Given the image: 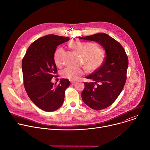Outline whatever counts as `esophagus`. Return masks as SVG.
<instances>
[{
  "mask_svg": "<svg viewBox=\"0 0 150 150\" xmlns=\"http://www.w3.org/2000/svg\"><path fill=\"white\" fill-rule=\"evenodd\" d=\"M76 83L75 81H72V80L71 81V84H74V83Z\"/></svg>",
  "mask_w": 150,
  "mask_h": 150,
  "instance_id": "1",
  "label": "esophagus"
}]
</instances>
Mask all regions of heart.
<instances>
[{"mask_svg":"<svg viewBox=\"0 0 150 150\" xmlns=\"http://www.w3.org/2000/svg\"><path fill=\"white\" fill-rule=\"evenodd\" d=\"M70 46L84 57V64L90 71L98 69L105 59V52L96 44L90 42L72 41ZM66 51L62 47L59 48L54 53V60L57 67L62 66L64 62ZM86 72L85 69L68 66L62 71V75L70 80H76Z\"/></svg>","mask_w":150,"mask_h":150,"instance_id":"b5f03b06","label":"heart"}]
</instances>
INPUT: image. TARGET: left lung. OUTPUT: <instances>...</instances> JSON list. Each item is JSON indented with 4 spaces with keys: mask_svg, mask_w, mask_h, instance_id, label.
Listing matches in <instances>:
<instances>
[{
    "mask_svg": "<svg viewBox=\"0 0 150 150\" xmlns=\"http://www.w3.org/2000/svg\"><path fill=\"white\" fill-rule=\"evenodd\" d=\"M79 38L97 42L105 50L103 64L86 77L91 82L84 83L85 87L81 93L83 102L90 108L95 110H103L115 102L123 89L127 78V56L122 46L106 33Z\"/></svg>",
    "mask_w": 150,
    "mask_h": 150,
    "instance_id": "obj_1",
    "label": "left lung"
}]
</instances>
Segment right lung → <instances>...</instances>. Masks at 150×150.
Returning <instances> with one entry per match:
<instances>
[{"instance_id": "obj_1", "label": "right lung", "mask_w": 150, "mask_h": 150, "mask_svg": "<svg viewBox=\"0 0 150 150\" xmlns=\"http://www.w3.org/2000/svg\"><path fill=\"white\" fill-rule=\"evenodd\" d=\"M69 40L68 37L48 35L40 38L29 46L22 60L23 83L30 100L41 110L51 112L63 104L64 91L69 80L60 84L51 82L57 74L54 55L58 45Z\"/></svg>"}]
</instances>
